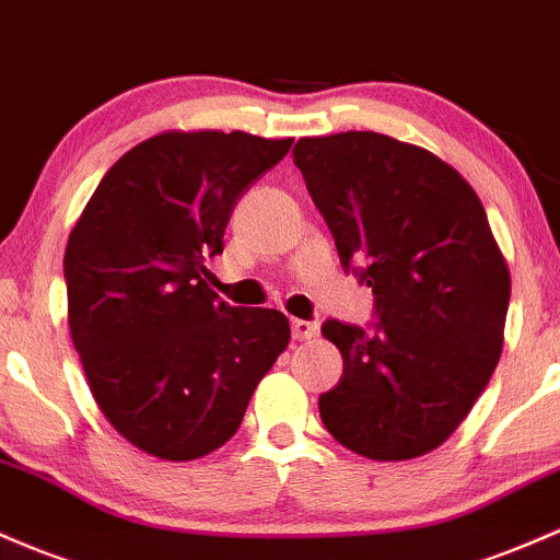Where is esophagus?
Segmentation results:
<instances>
[{
    "instance_id": "obj_1",
    "label": "esophagus",
    "mask_w": 560,
    "mask_h": 560,
    "mask_svg": "<svg viewBox=\"0 0 560 560\" xmlns=\"http://www.w3.org/2000/svg\"><path fill=\"white\" fill-rule=\"evenodd\" d=\"M292 335H294V340L308 342V340H313V337H318V324L316 322H303V318H294Z\"/></svg>"
}]
</instances>
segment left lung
Instances as JSON below:
<instances>
[{
    "instance_id": "8db88e82",
    "label": "left lung",
    "mask_w": 560,
    "mask_h": 560,
    "mask_svg": "<svg viewBox=\"0 0 560 560\" xmlns=\"http://www.w3.org/2000/svg\"><path fill=\"white\" fill-rule=\"evenodd\" d=\"M292 159L380 318L374 331L322 327L342 355L340 383L318 398L324 425L377 463L439 450L505 340L510 268L481 199L444 159L390 135L300 138Z\"/></svg>"
}]
</instances>
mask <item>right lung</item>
I'll return each instance as SVG.
<instances>
[{
  "instance_id": "right-lung-1",
  "label": "right lung",
  "mask_w": 560,
  "mask_h": 560,
  "mask_svg": "<svg viewBox=\"0 0 560 560\" xmlns=\"http://www.w3.org/2000/svg\"><path fill=\"white\" fill-rule=\"evenodd\" d=\"M290 145L242 130L159 132L103 175L71 229L73 348L110 428L151 457L220 450L290 346L284 313L231 308L205 266L244 190Z\"/></svg>"
}]
</instances>
